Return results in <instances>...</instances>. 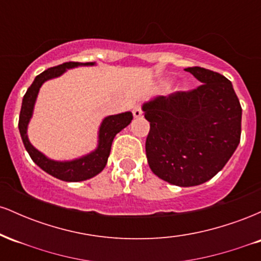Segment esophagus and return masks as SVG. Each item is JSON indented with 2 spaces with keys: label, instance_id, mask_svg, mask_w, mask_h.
I'll use <instances>...</instances> for the list:
<instances>
[{
  "label": "esophagus",
  "instance_id": "1",
  "mask_svg": "<svg viewBox=\"0 0 261 261\" xmlns=\"http://www.w3.org/2000/svg\"><path fill=\"white\" fill-rule=\"evenodd\" d=\"M133 114H134V116L136 119L141 118V115H142V110H141V107L140 106H135L133 108Z\"/></svg>",
  "mask_w": 261,
  "mask_h": 261
}]
</instances>
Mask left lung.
<instances>
[{"label": "left lung", "instance_id": "obj_1", "mask_svg": "<svg viewBox=\"0 0 261 261\" xmlns=\"http://www.w3.org/2000/svg\"><path fill=\"white\" fill-rule=\"evenodd\" d=\"M202 83L142 104L149 133L148 166L176 187H195L214 178L241 141L242 107L229 80L202 67H188Z\"/></svg>", "mask_w": 261, "mask_h": 261}]
</instances>
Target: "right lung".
Returning a JSON list of instances; mask_svg holds the SVG:
<instances>
[{
    "mask_svg": "<svg viewBox=\"0 0 261 261\" xmlns=\"http://www.w3.org/2000/svg\"><path fill=\"white\" fill-rule=\"evenodd\" d=\"M95 62H65V64L47 68L44 72L35 77L34 82L29 87L28 91L23 97L22 108H20L19 128L20 137H22L24 147L31 158L37 166L40 167L47 174L55 176L64 181H83L91 179L93 176L99 174L104 167L107 166L108 157L112 149V143L116 134L120 133L133 120V113L125 112L116 115H109L103 119L99 130H98V145L94 151L89 152L80 158H74L71 161H55L46 157L32 145L28 139V125L31 121L33 112H34L35 101H37L40 87L46 81L56 79L64 74L70 68L80 67V66H94Z\"/></svg>",
    "mask_w": 261,
    "mask_h": 261,
    "instance_id": "add662e5",
    "label": "right lung"
}]
</instances>
